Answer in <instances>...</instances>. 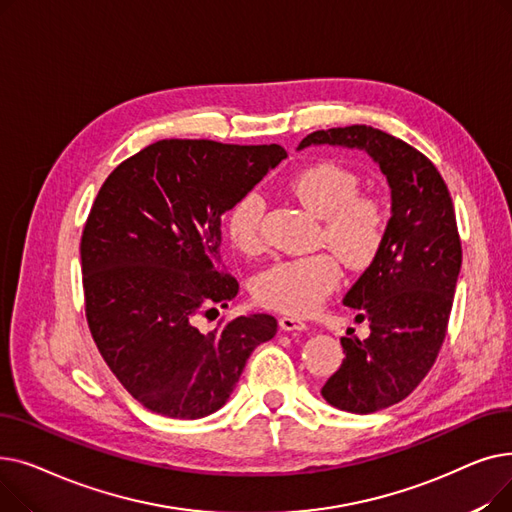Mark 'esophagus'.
<instances>
[{
  "label": "esophagus",
  "mask_w": 512,
  "mask_h": 512,
  "mask_svg": "<svg viewBox=\"0 0 512 512\" xmlns=\"http://www.w3.org/2000/svg\"><path fill=\"white\" fill-rule=\"evenodd\" d=\"M280 328L284 332H303V330H307V324L299 317L284 315V317H280Z\"/></svg>",
  "instance_id": "1"
}]
</instances>
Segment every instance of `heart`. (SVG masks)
<instances>
[{
	"instance_id": "1",
	"label": "heart",
	"mask_w": 512,
	"mask_h": 512,
	"mask_svg": "<svg viewBox=\"0 0 512 512\" xmlns=\"http://www.w3.org/2000/svg\"><path fill=\"white\" fill-rule=\"evenodd\" d=\"M290 191L317 218L324 220V238L344 265L363 270L380 253L386 236V209L361 195L359 176L332 161L313 164L290 178ZM265 201L249 191L234 201L226 215L232 245L253 253L261 245V220ZM340 282V265L334 255L284 259L263 270L255 282L259 303L292 315L311 313Z\"/></svg>"
}]
</instances>
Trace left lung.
Here are the masks:
<instances>
[{
	"mask_svg": "<svg viewBox=\"0 0 512 512\" xmlns=\"http://www.w3.org/2000/svg\"><path fill=\"white\" fill-rule=\"evenodd\" d=\"M332 145L365 151L390 186V220L380 253L342 303L367 321L369 336H342L340 369L321 388L332 407L367 415L407 398L432 369L446 336L461 240L436 166L388 132L365 124L317 130L301 149Z\"/></svg>",
	"mask_w": 512,
	"mask_h": 512,
	"instance_id": "left-lung-1",
	"label": "left lung"
}]
</instances>
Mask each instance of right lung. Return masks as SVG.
I'll return each instance as SVG.
<instances>
[{
	"label": "right lung",
	"mask_w": 512,
	"mask_h": 512,
	"mask_svg": "<svg viewBox=\"0 0 512 512\" xmlns=\"http://www.w3.org/2000/svg\"><path fill=\"white\" fill-rule=\"evenodd\" d=\"M282 159L280 145L166 139L103 182L80 240L87 321L107 367L145 409L215 413L251 353L276 336L265 313L209 332L195 319L238 292L220 272L222 215Z\"/></svg>",
	"instance_id": "1"
}]
</instances>
